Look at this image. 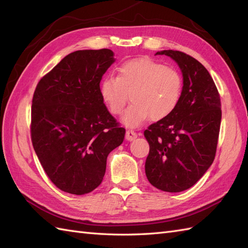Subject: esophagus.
<instances>
[{"mask_svg": "<svg viewBox=\"0 0 248 248\" xmlns=\"http://www.w3.org/2000/svg\"><path fill=\"white\" fill-rule=\"evenodd\" d=\"M137 137V133L136 132H134L133 130H128L125 132V138H126V140H129V141H132V140H134V139Z\"/></svg>", "mask_w": 248, "mask_h": 248, "instance_id": "1", "label": "esophagus"}]
</instances>
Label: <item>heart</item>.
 I'll use <instances>...</instances> for the list:
<instances>
[{
    "mask_svg": "<svg viewBox=\"0 0 248 248\" xmlns=\"http://www.w3.org/2000/svg\"><path fill=\"white\" fill-rule=\"evenodd\" d=\"M101 100L113 115H122L129 99L132 105L124 115L129 126H139L148 119L158 122L169 117L178 106L182 93V78L172 67L150 58L123 62L115 76L101 81Z\"/></svg>",
    "mask_w": 248,
    "mask_h": 248,
    "instance_id": "obj_1",
    "label": "heart"
}]
</instances>
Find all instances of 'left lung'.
I'll list each match as a JSON object with an SVG mask.
<instances>
[{
    "label": "left lung",
    "mask_w": 248,
    "mask_h": 248,
    "mask_svg": "<svg viewBox=\"0 0 248 248\" xmlns=\"http://www.w3.org/2000/svg\"><path fill=\"white\" fill-rule=\"evenodd\" d=\"M183 75L178 106L169 117L144 131L150 144L145 175L152 186L169 193L192 187L212 166L221 124V99L205 67L177 50H163Z\"/></svg>",
    "instance_id": "left-lung-1"
}]
</instances>
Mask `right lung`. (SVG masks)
Returning <instances> with one entry per match:
<instances>
[{
    "instance_id": "1",
    "label": "right lung",
    "mask_w": 248,
    "mask_h": 248,
    "mask_svg": "<svg viewBox=\"0 0 248 248\" xmlns=\"http://www.w3.org/2000/svg\"><path fill=\"white\" fill-rule=\"evenodd\" d=\"M110 49L65 56L37 84L31 107V141L48 178L63 192L85 195L104 179L107 157L125 130L108 111L99 84L112 63Z\"/></svg>"
}]
</instances>
